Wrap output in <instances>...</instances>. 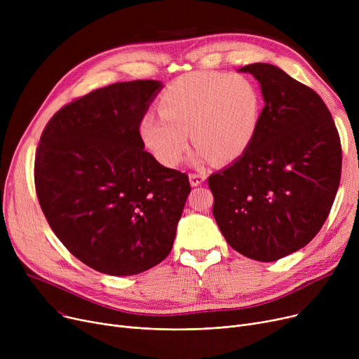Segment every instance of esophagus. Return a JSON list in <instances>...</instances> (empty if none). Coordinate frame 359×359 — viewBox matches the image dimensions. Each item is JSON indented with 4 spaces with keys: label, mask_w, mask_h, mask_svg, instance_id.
Masks as SVG:
<instances>
[{
    "label": "esophagus",
    "mask_w": 359,
    "mask_h": 359,
    "mask_svg": "<svg viewBox=\"0 0 359 359\" xmlns=\"http://www.w3.org/2000/svg\"><path fill=\"white\" fill-rule=\"evenodd\" d=\"M205 179H206V176L202 175V173H191V175H189V180H191V184H192V186H199V184H202V183L205 182Z\"/></svg>",
    "instance_id": "obj_1"
}]
</instances>
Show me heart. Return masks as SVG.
Listing matches in <instances>:
<instances>
[{
	"mask_svg": "<svg viewBox=\"0 0 359 359\" xmlns=\"http://www.w3.org/2000/svg\"><path fill=\"white\" fill-rule=\"evenodd\" d=\"M158 115H145L140 134L147 148L167 167L177 165L189 132L196 164L233 161L252 144L259 121V94L243 75L199 71L170 83L157 102Z\"/></svg>",
	"mask_w": 359,
	"mask_h": 359,
	"instance_id": "1",
	"label": "heart"
}]
</instances>
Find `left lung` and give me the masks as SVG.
<instances>
[{
  "label": "left lung",
  "instance_id": "obj_1",
  "mask_svg": "<svg viewBox=\"0 0 359 359\" xmlns=\"http://www.w3.org/2000/svg\"><path fill=\"white\" fill-rule=\"evenodd\" d=\"M265 99L249 148L211 175L214 218L230 246L273 262L309 244L325 224L342 172V147L322 97L271 64L240 68Z\"/></svg>",
  "mask_w": 359,
  "mask_h": 359
}]
</instances>
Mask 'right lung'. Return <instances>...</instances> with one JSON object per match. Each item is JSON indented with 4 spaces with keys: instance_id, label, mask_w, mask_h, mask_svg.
I'll use <instances>...</instances> for the list:
<instances>
[{
    "instance_id": "obj_1",
    "label": "right lung",
    "mask_w": 359,
    "mask_h": 359,
    "mask_svg": "<svg viewBox=\"0 0 359 359\" xmlns=\"http://www.w3.org/2000/svg\"><path fill=\"white\" fill-rule=\"evenodd\" d=\"M163 84L115 83L61 107L34 157V186L52 231L91 269L137 275L164 260L191 192L161 165L140 125Z\"/></svg>"
}]
</instances>
